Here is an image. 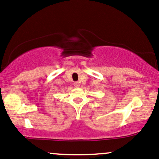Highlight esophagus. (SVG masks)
Segmentation results:
<instances>
[{"instance_id": "obj_1", "label": "esophagus", "mask_w": 159, "mask_h": 159, "mask_svg": "<svg viewBox=\"0 0 159 159\" xmlns=\"http://www.w3.org/2000/svg\"><path fill=\"white\" fill-rule=\"evenodd\" d=\"M73 85H74L75 87H76V88L79 87V86H80V83H78V82H75V83H73Z\"/></svg>"}]
</instances>
